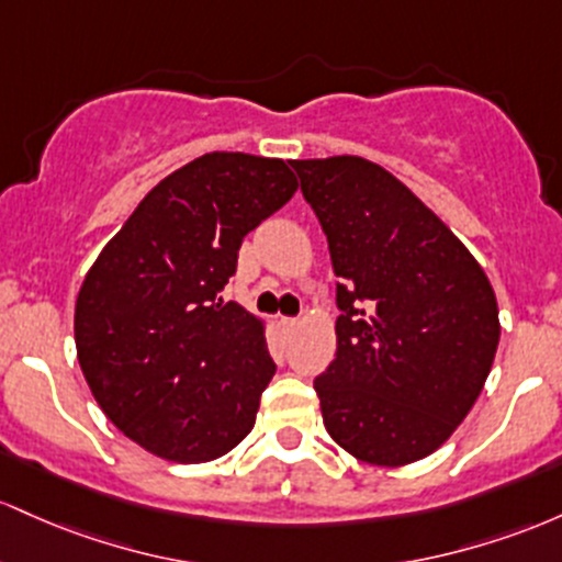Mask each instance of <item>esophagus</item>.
I'll return each instance as SVG.
<instances>
[{
  "label": "esophagus",
  "mask_w": 562,
  "mask_h": 562,
  "mask_svg": "<svg viewBox=\"0 0 562 562\" xmlns=\"http://www.w3.org/2000/svg\"><path fill=\"white\" fill-rule=\"evenodd\" d=\"M279 324H281V329H283V331L292 334V331L297 329V326H300V318H281Z\"/></svg>",
  "instance_id": "1"
}]
</instances>
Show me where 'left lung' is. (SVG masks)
I'll return each instance as SVG.
<instances>
[{
    "mask_svg": "<svg viewBox=\"0 0 562 562\" xmlns=\"http://www.w3.org/2000/svg\"><path fill=\"white\" fill-rule=\"evenodd\" d=\"M292 167L339 279L337 356L313 382L326 430L380 468L425 459L468 417L494 363L502 329L488 276L380 164Z\"/></svg>",
    "mask_w": 562,
    "mask_h": 562,
    "instance_id": "left-lung-1",
    "label": "left lung"
}]
</instances>
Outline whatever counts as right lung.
Listing matches in <instances>:
<instances>
[{
  "label": "right lung",
  "mask_w": 562,
  "mask_h": 562,
  "mask_svg": "<svg viewBox=\"0 0 562 562\" xmlns=\"http://www.w3.org/2000/svg\"><path fill=\"white\" fill-rule=\"evenodd\" d=\"M297 191L281 159L214 150L167 175L79 289V366L113 425L167 462H212L255 427L276 363L220 292L244 236Z\"/></svg>",
  "instance_id": "1"
}]
</instances>
